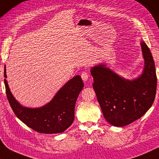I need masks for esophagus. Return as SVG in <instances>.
I'll use <instances>...</instances> for the list:
<instances>
[{
    "instance_id": "esophagus-1",
    "label": "esophagus",
    "mask_w": 159,
    "mask_h": 159,
    "mask_svg": "<svg viewBox=\"0 0 159 159\" xmlns=\"http://www.w3.org/2000/svg\"><path fill=\"white\" fill-rule=\"evenodd\" d=\"M81 79L84 82H86L89 79V73L87 71H83L81 73Z\"/></svg>"
}]
</instances>
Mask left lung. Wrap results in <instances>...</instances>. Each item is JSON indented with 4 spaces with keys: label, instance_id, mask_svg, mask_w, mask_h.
Wrapping results in <instances>:
<instances>
[{
    "label": "left lung",
    "instance_id": "left-lung-1",
    "mask_svg": "<svg viewBox=\"0 0 159 159\" xmlns=\"http://www.w3.org/2000/svg\"><path fill=\"white\" fill-rule=\"evenodd\" d=\"M144 68L141 75L124 79L104 64L91 68L94 89L103 115L109 124L123 127L140 119L151 108L155 99V64L145 42H140Z\"/></svg>",
    "mask_w": 159,
    "mask_h": 159
}]
</instances>
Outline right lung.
Returning <instances> with one entry per match:
<instances>
[{
	"label": "right lung",
	"mask_w": 159,
	"mask_h": 159,
	"mask_svg": "<svg viewBox=\"0 0 159 159\" xmlns=\"http://www.w3.org/2000/svg\"><path fill=\"white\" fill-rule=\"evenodd\" d=\"M4 77L6 75L4 66ZM6 96L13 112L24 124L40 133H61L73 122L75 105L84 88L80 75L70 79L56 93L50 102L41 107H26L20 104L11 92L8 81L4 79Z\"/></svg>",
	"instance_id": "right-lung-1"
}]
</instances>
